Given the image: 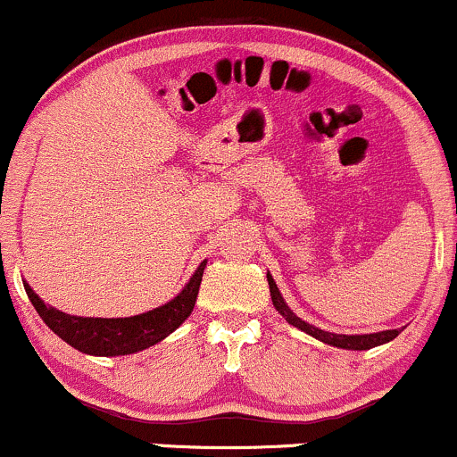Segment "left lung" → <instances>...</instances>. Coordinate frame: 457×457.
<instances>
[{
    "instance_id": "left-lung-1",
    "label": "left lung",
    "mask_w": 457,
    "mask_h": 457,
    "mask_svg": "<svg viewBox=\"0 0 457 457\" xmlns=\"http://www.w3.org/2000/svg\"><path fill=\"white\" fill-rule=\"evenodd\" d=\"M267 279H269V290H270V299H273V305L275 310H278L282 317L288 320L290 325H295V328H299L302 332L314 336V338H319L320 343L325 345H332V347H340V349H353V351H364V349H370V347H378V345H384L388 343V340L397 338L401 334V329H386V332H378V334H358V336H347V334H332V332H323V329L314 328V325L305 323L297 317V314L293 312V310L288 308L284 302V297L279 295V288L278 284L273 282V278H270V273H267Z\"/></svg>"
}]
</instances>
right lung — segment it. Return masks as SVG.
<instances>
[{
  "instance_id": "right-lung-1",
  "label": "right lung",
  "mask_w": 457,
  "mask_h": 457,
  "mask_svg": "<svg viewBox=\"0 0 457 457\" xmlns=\"http://www.w3.org/2000/svg\"><path fill=\"white\" fill-rule=\"evenodd\" d=\"M204 269L205 262L199 264L182 293L169 303L125 319L69 317L56 308L45 305L28 284H25V293L45 325L71 347L88 355H128L160 343L190 317L197 302Z\"/></svg>"
}]
</instances>
